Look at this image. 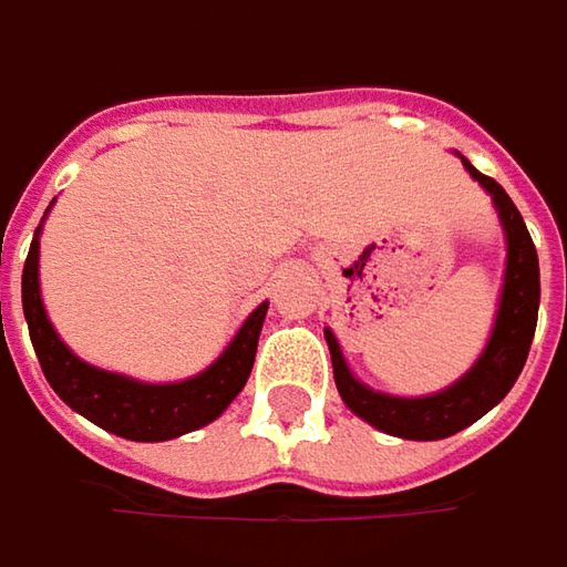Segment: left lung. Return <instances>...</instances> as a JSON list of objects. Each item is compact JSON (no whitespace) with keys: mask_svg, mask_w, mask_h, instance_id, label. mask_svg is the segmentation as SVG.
<instances>
[{"mask_svg":"<svg viewBox=\"0 0 567 567\" xmlns=\"http://www.w3.org/2000/svg\"><path fill=\"white\" fill-rule=\"evenodd\" d=\"M463 165L466 172L492 194L504 241H507V261H504V284L497 297V312L492 334L485 351L468 367L466 373L446 389L431 392V395H389L377 392L367 382H360L351 373L348 360L341 354V344L334 331L326 328L328 351H331V367H334V385L344 399V405L373 424L382 434L402 440H443L460 434L463 427L475 424L482 414L495 409L497 402L511 392L524 370L533 331H536V316H539V258L536 245L526 233V223L507 190L497 185L495 178L482 175L466 156Z\"/></svg>","mask_w":567,"mask_h":567,"instance_id":"8db88e82","label":"left lung"}]
</instances>
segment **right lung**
Instances as JSON below:
<instances>
[{"mask_svg":"<svg viewBox=\"0 0 567 567\" xmlns=\"http://www.w3.org/2000/svg\"><path fill=\"white\" fill-rule=\"evenodd\" d=\"M47 213H43V219H47ZM43 219L34 229V241H31V251L24 261V274H21V306H24V319H28V331H31V344L38 351L43 377L53 385V392L72 411H79L92 424L104 427L107 434L140 440V443H158V440L190 434L229 409L251 373L258 334H261L265 316H268V302H261L241 322L236 338L226 344V351L197 377L178 382H143L124 377V373L101 370V367H92L82 357L72 354L63 344V338L56 334L53 322L47 319L41 299V270H38Z\"/></svg>","mask_w":567,"mask_h":567,"instance_id":"1","label":"right lung"}]
</instances>
